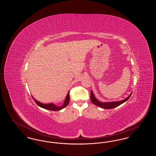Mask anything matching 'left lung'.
<instances>
[{
	"mask_svg": "<svg viewBox=\"0 0 156 156\" xmlns=\"http://www.w3.org/2000/svg\"><path fill=\"white\" fill-rule=\"evenodd\" d=\"M132 93H131L130 94V95L128 97H127L126 99L122 100V101H116V102H101L100 101H99L97 98L95 97L94 94H93V92L91 90L90 91V100L92 101V102L94 104H95V105H97L98 106L100 107V108H104V109H113V108H115L117 106H118L119 105H120L121 104L125 102L126 101H127L129 98L131 97V95H132Z\"/></svg>",
	"mask_w": 156,
	"mask_h": 156,
	"instance_id": "left-lung-1",
	"label": "left lung"
}]
</instances>
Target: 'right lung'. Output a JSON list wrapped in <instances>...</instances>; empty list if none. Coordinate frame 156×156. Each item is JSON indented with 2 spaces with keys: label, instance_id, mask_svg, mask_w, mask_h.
Segmentation results:
<instances>
[{
  "label": "right lung",
  "instance_id": "obj_1",
  "mask_svg": "<svg viewBox=\"0 0 156 156\" xmlns=\"http://www.w3.org/2000/svg\"><path fill=\"white\" fill-rule=\"evenodd\" d=\"M69 91L68 92V94H67V97L66 98L64 101V102L63 105L61 106H57V105H55L54 104L51 103V104H42L38 101H37L36 99H35L33 97V99L34 101V102L36 103L38 106H39L40 107L42 108H44L45 109H47V110H50V111H59L63 108H64L65 107H66L68 104H69V99H70V97H69Z\"/></svg>",
  "mask_w": 156,
  "mask_h": 156
}]
</instances>
